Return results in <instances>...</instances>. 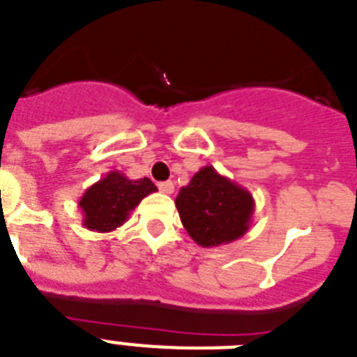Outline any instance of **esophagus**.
I'll list each match as a JSON object with an SVG mask.
<instances>
[{
  "mask_svg": "<svg viewBox=\"0 0 357 357\" xmlns=\"http://www.w3.org/2000/svg\"><path fill=\"white\" fill-rule=\"evenodd\" d=\"M158 188H160L163 194H172L174 192V183H172V181H161V183H158Z\"/></svg>",
  "mask_w": 357,
  "mask_h": 357,
  "instance_id": "1",
  "label": "esophagus"
}]
</instances>
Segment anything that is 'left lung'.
I'll return each instance as SVG.
<instances>
[{"instance_id":"1","label":"left lung","mask_w":357,"mask_h":357,"mask_svg":"<svg viewBox=\"0 0 357 357\" xmlns=\"http://www.w3.org/2000/svg\"><path fill=\"white\" fill-rule=\"evenodd\" d=\"M176 206L188 236L199 247L211 248L243 238L256 203L247 188L206 165L179 188Z\"/></svg>"}]
</instances>
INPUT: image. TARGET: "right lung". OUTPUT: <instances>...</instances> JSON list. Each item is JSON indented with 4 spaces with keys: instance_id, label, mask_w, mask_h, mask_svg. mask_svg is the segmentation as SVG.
Wrapping results in <instances>:
<instances>
[{
    "instance_id": "1",
    "label": "right lung",
    "mask_w": 357,
    "mask_h": 357,
    "mask_svg": "<svg viewBox=\"0 0 357 357\" xmlns=\"http://www.w3.org/2000/svg\"><path fill=\"white\" fill-rule=\"evenodd\" d=\"M155 190L149 178L128 179L119 170H110L86 188L77 202L83 212V227L96 232H112L128 220L143 197Z\"/></svg>"
}]
</instances>
